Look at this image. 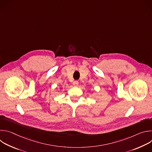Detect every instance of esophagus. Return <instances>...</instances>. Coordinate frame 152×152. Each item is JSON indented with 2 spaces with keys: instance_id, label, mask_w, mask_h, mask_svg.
I'll use <instances>...</instances> for the list:
<instances>
[{
  "instance_id": "obj_1",
  "label": "esophagus",
  "mask_w": 152,
  "mask_h": 152,
  "mask_svg": "<svg viewBox=\"0 0 152 152\" xmlns=\"http://www.w3.org/2000/svg\"><path fill=\"white\" fill-rule=\"evenodd\" d=\"M78 85H79V82H78V81H77V80L74 81L73 83V85L74 86H77Z\"/></svg>"
}]
</instances>
